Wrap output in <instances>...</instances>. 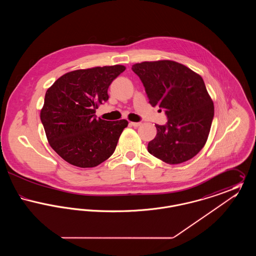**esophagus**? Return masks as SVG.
Masks as SVG:
<instances>
[{"label": "esophagus", "mask_w": 256, "mask_h": 256, "mask_svg": "<svg viewBox=\"0 0 256 256\" xmlns=\"http://www.w3.org/2000/svg\"><path fill=\"white\" fill-rule=\"evenodd\" d=\"M132 126H134V128H137V126H139L140 124H141V122H130Z\"/></svg>", "instance_id": "1"}]
</instances>
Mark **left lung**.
I'll return each instance as SVG.
<instances>
[{"instance_id": "obj_1", "label": "left lung", "mask_w": 256, "mask_h": 256, "mask_svg": "<svg viewBox=\"0 0 256 256\" xmlns=\"http://www.w3.org/2000/svg\"><path fill=\"white\" fill-rule=\"evenodd\" d=\"M152 106L164 108L166 126L156 124V136L148 152L168 164L193 158L206 143L214 104L202 78L172 60L144 61L132 65Z\"/></svg>"}]
</instances>
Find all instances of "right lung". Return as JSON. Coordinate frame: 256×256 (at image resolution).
I'll return each instance as SVG.
<instances>
[{
  "label": "right lung",
  "mask_w": 256,
  "mask_h": 256,
  "mask_svg": "<svg viewBox=\"0 0 256 256\" xmlns=\"http://www.w3.org/2000/svg\"><path fill=\"white\" fill-rule=\"evenodd\" d=\"M124 65L93 67L64 74L48 88L40 119L50 146L71 165L92 168L110 158L128 122L96 119L108 100L110 84Z\"/></svg>",
  "instance_id": "right-lung-1"
}]
</instances>
